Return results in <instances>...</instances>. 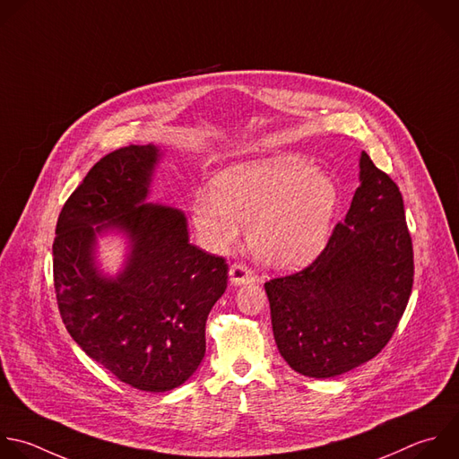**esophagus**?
I'll list each match as a JSON object with an SVG mask.
<instances>
[{
  "label": "esophagus",
  "instance_id": "34e87169",
  "mask_svg": "<svg viewBox=\"0 0 459 459\" xmlns=\"http://www.w3.org/2000/svg\"><path fill=\"white\" fill-rule=\"evenodd\" d=\"M229 275H230V282L236 284V286L248 284V282L255 281L254 272H252L247 264H243V263H234V264H230Z\"/></svg>",
  "mask_w": 459,
  "mask_h": 459
}]
</instances>
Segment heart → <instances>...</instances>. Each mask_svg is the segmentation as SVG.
Masks as SVG:
<instances>
[{"label":"heart","mask_w":459,"mask_h":459,"mask_svg":"<svg viewBox=\"0 0 459 459\" xmlns=\"http://www.w3.org/2000/svg\"><path fill=\"white\" fill-rule=\"evenodd\" d=\"M339 207L335 180L293 157L234 164L198 191L193 223L205 245L227 250L248 225L252 254L266 266L290 270L326 247Z\"/></svg>","instance_id":"1"}]
</instances>
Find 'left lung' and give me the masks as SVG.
Returning a JSON list of instances; mask_svg holds the SVG:
<instances>
[{
	"mask_svg": "<svg viewBox=\"0 0 459 459\" xmlns=\"http://www.w3.org/2000/svg\"><path fill=\"white\" fill-rule=\"evenodd\" d=\"M412 277L402 193L362 152L360 186L326 248L300 272L264 282L281 357L314 378L371 360L405 312Z\"/></svg>",
	"mask_w": 459,
	"mask_h": 459,
	"instance_id": "obj_1",
	"label": "left lung"
}]
</instances>
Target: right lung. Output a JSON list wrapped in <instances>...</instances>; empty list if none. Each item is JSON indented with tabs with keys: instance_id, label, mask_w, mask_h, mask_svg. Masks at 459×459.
Listing matches in <instances>:
<instances>
[{
	"instance_id": "right-lung-1",
	"label": "right lung",
	"mask_w": 459,
	"mask_h": 459,
	"mask_svg": "<svg viewBox=\"0 0 459 459\" xmlns=\"http://www.w3.org/2000/svg\"><path fill=\"white\" fill-rule=\"evenodd\" d=\"M159 160L152 143L100 159L66 200L52 247L68 333L120 382L149 393L171 391L198 369L209 312L229 279L223 257L189 243L182 211L145 204ZM108 230L126 233L130 243L115 278L94 263L96 234Z\"/></svg>"
}]
</instances>
